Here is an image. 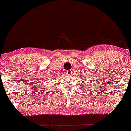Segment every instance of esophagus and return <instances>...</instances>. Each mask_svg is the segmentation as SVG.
Instances as JSON below:
<instances>
[{
	"label": "esophagus",
	"instance_id": "34e87169",
	"mask_svg": "<svg viewBox=\"0 0 131 131\" xmlns=\"http://www.w3.org/2000/svg\"><path fill=\"white\" fill-rule=\"evenodd\" d=\"M72 73V70H69V71L66 72V74H67V75H69V76L70 75H71Z\"/></svg>",
	"mask_w": 131,
	"mask_h": 131
}]
</instances>
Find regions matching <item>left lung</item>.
<instances>
[{"instance_id":"obj_1","label":"left lung","mask_w":131,"mask_h":131,"mask_svg":"<svg viewBox=\"0 0 131 131\" xmlns=\"http://www.w3.org/2000/svg\"><path fill=\"white\" fill-rule=\"evenodd\" d=\"M81 79H82V78H81ZM82 82H84V81H82ZM81 83H82V82H81Z\"/></svg>"}]
</instances>
